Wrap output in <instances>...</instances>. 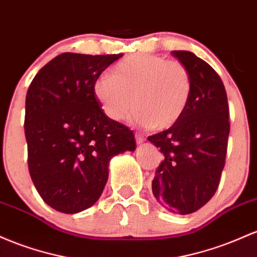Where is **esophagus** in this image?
<instances>
[{"instance_id": "esophagus-1", "label": "esophagus", "mask_w": 257, "mask_h": 257, "mask_svg": "<svg viewBox=\"0 0 257 257\" xmlns=\"http://www.w3.org/2000/svg\"><path fill=\"white\" fill-rule=\"evenodd\" d=\"M136 143L137 144H142L143 142H144V137L142 136V135H140V134H136Z\"/></svg>"}]
</instances>
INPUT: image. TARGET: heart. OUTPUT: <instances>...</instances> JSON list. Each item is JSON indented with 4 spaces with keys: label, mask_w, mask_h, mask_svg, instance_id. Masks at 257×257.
Listing matches in <instances>:
<instances>
[{
    "label": "heart",
    "mask_w": 257,
    "mask_h": 257,
    "mask_svg": "<svg viewBox=\"0 0 257 257\" xmlns=\"http://www.w3.org/2000/svg\"><path fill=\"white\" fill-rule=\"evenodd\" d=\"M193 91L192 75L182 63L154 54H134L99 75L93 94L103 113L121 120L134 108L132 121L140 126L166 130L183 116Z\"/></svg>",
    "instance_id": "heart-1"
}]
</instances>
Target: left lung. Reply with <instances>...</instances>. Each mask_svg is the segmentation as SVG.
<instances>
[{
	"label": "left lung",
	"mask_w": 257,
	"mask_h": 257,
	"mask_svg": "<svg viewBox=\"0 0 257 257\" xmlns=\"http://www.w3.org/2000/svg\"><path fill=\"white\" fill-rule=\"evenodd\" d=\"M171 54L191 73L193 91L181 120L148 137L164 155L152 181V191L169 211L188 215L205 205L220 183L229 110L223 82L211 66L189 51Z\"/></svg>",
	"instance_id": "1"
}]
</instances>
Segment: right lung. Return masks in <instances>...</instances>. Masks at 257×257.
Wrapping results in <instances>:
<instances>
[{"label":"right lung","instance_id":"obj_1","mask_svg":"<svg viewBox=\"0 0 257 257\" xmlns=\"http://www.w3.org/2000/svg\"><path fill=\"white\" fill-rule=\"evenodd\" d=\"M121 57L59 54L29 86V172L43 201L63 214L93 205L108 181L111 158L136 149L134 132L109 119L93 94L97 77Z\"/></svg>","mask_w":257,"mask_h":257}]
</instances>
